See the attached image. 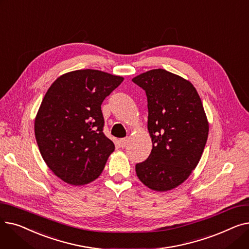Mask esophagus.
<instances>
[{"label": "esophagus", "instance_id": "obj_1", "mask_svg": "<svg viewBox=\"0 0 249 249\" xmlns=\"http://www.w3.org/2000/svg\"><path fill=\"white\" fill-rule=\"evenodd\" d=\"M127 141H128V139H127V138H122V139H120V140H119L121 147H125V146L127 145Z\"/></svg>", "mask_w": 249, "mask_h": 249}]
</instances>
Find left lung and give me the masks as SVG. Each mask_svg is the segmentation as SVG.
I'll use <instances>...</instances> for the list:
<instances>
[{
    "mask_svg": "<svg viewBox=\"0 0 249 249\" xmlns=\"http://www.w3.org/2000/svg\"><path fill=\"white\" fill-rule=\"evenodd\" d=\"M132 82L146 93L152 141L148 159L135 166L136 175L152 191L173 190L198 165L208 139L201 98L191 82L161 69L143 72Z\"/></svg>",
    "mask_w": 249,
    "mask_h": 249,
    "instance_id": "1",
    "label": "left lung"
}]
</instances>
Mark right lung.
<instances>
[{
    "label": "right lung",
    "instance_id": "obj_1",
    "mask_svg": "<svg viewBox=\"0 0 249 249\" xmlns=\"http://www.w3.org/2000/svg\"><path fill=\"white\" fill-rule=\"evenodd\" d=\"M124 77L78 70L57 77L37 112L34 131L47 166L71 186H84L102 174L114 143L104 134L101 105Z\"/></svg>",
    "mask_w": 249,
    "mask_h": 249
}]
</instances>
